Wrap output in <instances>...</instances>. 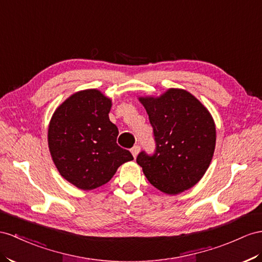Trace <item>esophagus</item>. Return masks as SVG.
<instances>
[{
  "instance_id": "1",
  "label": "esophagus",
  "mask_w": 262,
  "mask_h": 262,
  "mask_svg": "<svg viewBox=\"0 0 262 262\" xmlns=\"http://www.w3.org/2000/svg\"><path fill=\"white\" fill-rule=\"evenodd\" d=\"M139 150H140V147H139V146H137V145H136V146H134L133 148L130 149V151H132V154H133V156L135 157V158L137 157V155L139 154Z\"/></svg>"
}]
</instances>
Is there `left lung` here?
<instances>
[{"label":"left lung","mask_w":262,"mask_h":262,"mask_svg":"<svg viewBox=\"0 0 262 262\" xmlns=\"http://www.w3.org/2000/svg\"><path fill=\"white\" fill-rule=\"evenodd\" d=\"M149 116L156 151H142L136 162L148 182L167 195L195 186L209 167L216 147V125L205 105L182 89L140 96Z\"/></svg>","instance_id":"obj_1"}]
</instances>
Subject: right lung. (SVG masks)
I'll list each match as a JSON object with an SVG mask.
<instances>
[{"mask_svg":"<svg viewBox=\"0 0 262 262\" xmlns=\"http://www.w3.org/2000/svg\"><path fill=\"white\" fill-rule=\"evenodd\" d=\"M112 99L96 90L74 93L55 110L48 130L49 149L58 172L82 190L108 183L120 165L134 159L116 143L110 120Z\"/></svg>","mask_w":262,"mask_h":262,"instance_id":"1","label":"right lung"}]
</instances>
